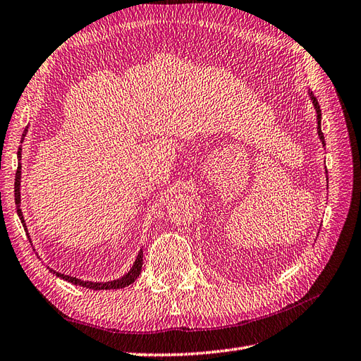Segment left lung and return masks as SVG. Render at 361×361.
I'll return each instance as SVG.
<instances>
[{"mask_svg": "<svg viewBox=\"0 0 361 361\" xmlns=\"http://www.w3.org/2000/svg\"><path fill=\"white\" fill-rule=\"evenodd\" d=\"M309 96H310V101H312V104H313V106H314V111H316V122H318V135H319V140L322 141V146H325V140H324V134H322V130H321V108H319V104H318V101H316V97L313 96V93L309 90Z\"/></svg>", "mask_w": 361, "mask_h": 361, "instance_id": "obj_1", "label": "left lung"}]
</instances>
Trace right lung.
<instances>
[{
  "label": "right lung",
  "instance_id": "1",
  "mask_svg": "<svg viewBox=\"0 0 361 361\" xmlns=\"http://www.w3.org/2000/svg\"><path fill=\"white\" fill-rule=\"evenodd\" d=\"M28 133V126L24 129V134H23V138L27 135ZM20 152H23V149L19 147L18 150V159H19V164H18V170H16V178H15V203H16V212L19 215V220L20 223H23L24 226V231L27 232L28 235V231H27V226H25V220H24V215H23V209H20V167H23V164H20ZM30 243H31V238L28 236ZM141 267H143V250H140V253L134 262L133 268H130L126 274L123 277H120L117 280H113V281H104V283H99V281H84V280H80L76 277H71V276H64L61 274V272H57L54 269H49L51 272H54L57 277L66 280L69 283H72V285H76V286H82V288H87V289H93V290H108V289H122V288H126L129 286L130 283H134L137 280V277L140 276L141 272Z\"/></svg>",
  "mask_w": 361,
  "mask_h": 361
}]
</instances>
